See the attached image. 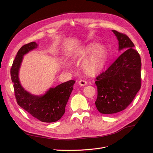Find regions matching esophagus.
Segmentation results:
<instances>
[{
    "mask_svg": "<svg viewBox=\"0 0 153 153\" xmlns=\"http://www.w3.org/2000/svg\"><path fill=\"white\" fill-rule=\"evenodd\" d=\"M78 84H79V85L81 86H85L87 84V82L85 80H80L79 82H78Z\"/></svg>",
    "mask_w": 153,
    "mask_h": 153,
    "instance_id": "esophagus-1",
    "label": "esophagus"
}]
</instances>
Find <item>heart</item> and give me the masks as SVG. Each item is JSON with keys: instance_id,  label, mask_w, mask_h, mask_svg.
<instances>
[{"instance_id": "b5f03b06", "label": "heart", "mask_w": 153, "mask_h": 153, "mask_svg": "<svg viewBox=\"0 0 153 153\" xmlns=\"http://www.w3.org/2000/svg\"><path fill=\"white\" fill-rule=\"evenodd\" d=\"M82 64L84 71L91 75H96L103 70L108 61V50L104 45L92 43L87 45L80 52L82 57L88 56Z\"/></svg>"}]
</instances>
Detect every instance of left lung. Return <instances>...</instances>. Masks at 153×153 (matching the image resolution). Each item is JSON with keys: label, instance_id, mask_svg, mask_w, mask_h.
<instances>
[{"label": "left lung", "instance_id": "8db88e82", "mask_svg": "<svg viewBox=\"0 0 153 153\" xmlns=\"http://www.w3.org/2000/svg\"><path fill=\"white\" fill-rule=\"evenodd\" d=\"M124 52L106 71L96 77L98 96L95 101L101 114H112L126 109L141 87V59L129 37L112 30Z\"/></svg>", "mask_w": 153, "mask_h": 153}]
</instances>
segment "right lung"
<instances>
[{
    "instance_id": "add662e5",
    "label": "right lung",
    "mask_w": 153,
    "mask_h": 153,
    "mask_svg": "<svg viewBox=\"0 0 153 153\" xmlns=\"http://www.w3.org/2000/svg\"><path fill=\"white\" fill-rule=\"evenodd\" d=\"M38 47L31 42L24 45L18 50L11 68V80L16 102L32 116L44 123L57 121L65 112V107L73 89L75 80H69L50 89L43 96H34L21 85L18 72L24 55Z\"/></svg>"
}]
</instances>
